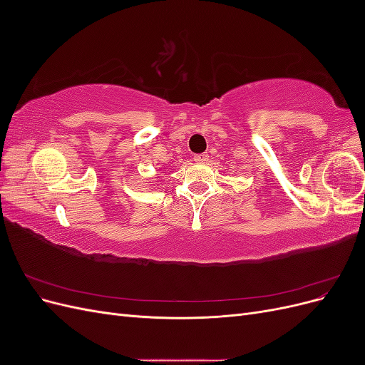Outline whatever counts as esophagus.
<instances>
[{"label":"esophagus","instance_id":"obj_1","mask_svg":"<svg viewBox=\"0 0 365 365\" xmlns=\"http://www.w3.org/2000/svg\"><path fill=\"white\" fill-rule=\"evenodd\" d=\"M193 160H195V163H205L208 160V155L207 153H197V155L193 157Z\"/></svg>","mask_w":365,"mask_h":365}]
</instances>
